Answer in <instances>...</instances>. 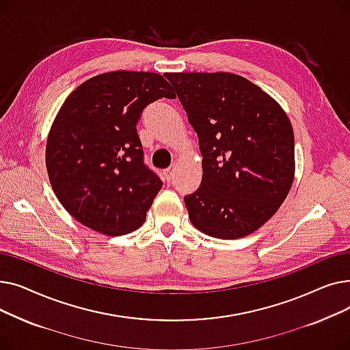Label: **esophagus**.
Returning <instances> with one entry per match:
<instances>
[{
	"instance_id": "obj_1",
	"label": "esophagus",
	"mask_w": 350,
	"mask_h": 350,
	"mask_svg": "<svg viewBox=\"0 0 350 350\" xmlns=\"http://www.w3.org/2000/svg\"><path fill=\"white\" fill-rule=\"evenodd\" d=\"M176 170H177V164H172L169 169H165V170L163 172V174H164L165 180L170 181V180L174 177V173H176Z\"/></svg>"
}]
</instances>
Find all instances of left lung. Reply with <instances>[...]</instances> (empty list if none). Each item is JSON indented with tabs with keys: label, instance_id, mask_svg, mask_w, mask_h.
<instances>
[{
	"label": "left lung",
	"instance_id": "left-lung-1",
	"mask_svg": "<svg viewBox=\"0 0 350 350\" xmlns=\"http://www.w3.org/2000/svg\"><path fill=\"white\" fill-rule=\"evenodd\" d=\"M165 78L198 136L203 180L185 197L191 224L237 240L278 211L295 178L293 129L281 105L230 72H170Z\"/></svg>",
	"mask_w": 350,
	"mask_h": 350
}]
</instances>
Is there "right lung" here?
Returning a JSON list of instances; mask_svg holds the SVG:
<instances>
[{"instance_id":"right-lung-1","label":"right lung","mask_w":350,"mask_h":350,"mask_svg":"<svg viewBox=\"0 0 350 350\" xmlns=\"http://www.w3.org/2000/svg\"><path fill=\"white\" fill-rule=\"evenodd\" d=\"M174 96L160 73L113 70L65 99L45 163L55 196L81 224L115 237L143 226L163 183L143 164L136 124L147 105Z\"/></svg>"}]
</instances>
